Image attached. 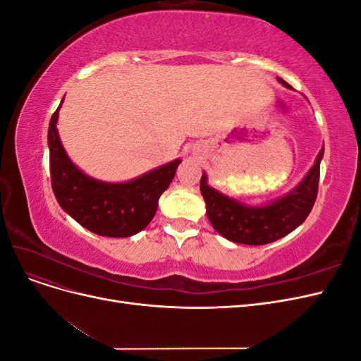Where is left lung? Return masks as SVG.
I'll use <instances>...</instances> for the list:
<instances>
[{
  "label": "left lung",
  "mask_w": 361,
  "mask_h": 361,
  "mask_svg": "<svg viewBox=\"0 0 361 361\" xmlns=\"http://www.w3.org/2000/svg\"><path fill=\"white\" fill-rule=\"evenodd\" d=\"M279 81L289 87L286 81ZM324 149L316 158L307 176L292 192L264 207H250L226 197L211 188L206 174L200 179V191L206 202V214L215 231L228 241L245 245H264L286 236L305 218L318 197L319 167Z\"/></svg>",
  "instance_id": "obj_1"
}]
</instances>
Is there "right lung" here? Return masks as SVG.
I'll list each match as a JSON object with an SVG mask.
<instances>
[{"label":"right lung","mask_w":361,"mask_h":361,"mask_svg":"<svg viewBox=\"0 0 361 361\" xmlns=\"http://www.w3.org/2000/svg\"><path fill=\"white\" fill-rule=\"evenodd\" d=\"M59 110L60 106L48 129L51 185L59 204L96 235L126 238L143 231L154 218L161 194L169 188L180 159L126 183L94 180L76 169L64 152L56 126Z\"/></svg>","instance_id":"add662e5"}]
</instances>
